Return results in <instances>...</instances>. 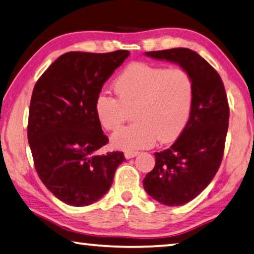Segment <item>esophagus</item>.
I'll use <instances>...</instances> for the list:
<instances>
[{"label":"esophagus","mask_w":254,"mask_h":254,"mask_svg":"<svg viewBox=\"0 0 254 254\" xmlns=\"http://www.w3.org/2000/svg\"><path fill=\"white\" fill-rule=\"evenodd\" d=\"M137 154H139V152L137 151H126L124 156H126L127 159H131V158H134L135 156H137Z\"/></svg>","instance_id":"1"}]
</instances>
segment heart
<instances>
[{
	"mask_svg": "<svg viewBox=\"0 0 254 254\" xmlns=\"http://www.w3.org/2000/svg\"><path fill=\"white\" fill-rule=\"evenodd\" d=\"M117 97L101 93L95 114L106 131H117L134 111L135 123L112 136L115 148H150L160 140L178 139L190 119L195 98L192 77L183 68H165L133 63L124 68L113 84Z\"/></svg>",
	"mask_w": 254,
	"mask_h": 254,
	"instance_id": "obj_1",
	"label": "heart"
}]
</instances>
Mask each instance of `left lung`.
Here are the masks:
<instances>
[{"label": "left lung", "mask_w": 254, "mask_h": 254, "mask_svg": "<svg viewBox=\"0 0 254 254\" xmlns=\"http://www.w3.org/2000/svg\"><path fill=\"white\" fill-rule=\"evenodd\" d=\"M149 57L179 64L195 84L186 128L169 149L154 153L156 165L143 179L148 195L166 206H180L212 182L224 154L230 107L221 76L188 48L148 51Z\"/></svg>", "instance_id": "8db88e82"}]
</instances>
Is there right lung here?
Returning <instances> with one entry per match:
<instances>
[{
    "label": "right lung",
    "mask_w": 254,
    "mask_h": 254,
    "mask_svg": "<svg viewBox=\"0 0 254 254\" xmlns=\"http://www.w3.org/2000/svg\"><path fill=\"white\" fill-rule=\"evenodd\" d=\"M128 55L70 51L34 85L28 120L33 163L45 186L65 204L79 207L102 198L126 160L121 151L96 153L109 137L96 118L95 101Z\"/></svg>",
    "instance_id": "1"
}]
</instances>
